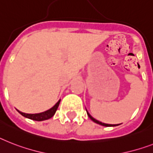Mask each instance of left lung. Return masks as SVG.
<instances>
[{"label":"left lung","instance_id":"left-lung-1","mask_svg":"<svg viewBox=\"0 0 153 153\" xmlns=\"http://www.w3.org/2000/svg\"><path fill=\"white\" fill-rule=\"evenodd\" d=\"M85 110H86V108H85ZM86 112H87V115H89V119H90L92 121H94V123H96L99 124V125H101V126H119V125H120V124H108V123H101V122L97 120L96 119H94V117H92L91 115H90V114H89V113L87 111V110H86Z\"/></svg>","mask_w":153,"mask_h":153}]
</instances>
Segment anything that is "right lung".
Wrapping results in <instances>:
<instances>
[{
    "mask_svg": "<svg viewBox=\"0 0 153 153\" xmlns=\"http://www.w3.org/2000/svg\"><path fill=\"white\" fill-rule=\"evenodd\" d=\"M59 102H60V99H59L57 103L56 104L53 108H51L50 109H48L47 111H43V112L41 113H36V114H28V113H24L22 112V111H18V112L19 114L24 116V117L27 118V119H30V120H35V121H43V120H47L48 119H50L53 116V115H55L56 111L57 108H58V107H59Z\"/></svg>",
    "mask_w": 153,
    "mask_h": 153,
    "instance_id": "right-lung-1",
    "label": "right lung"
}]
</instances>
